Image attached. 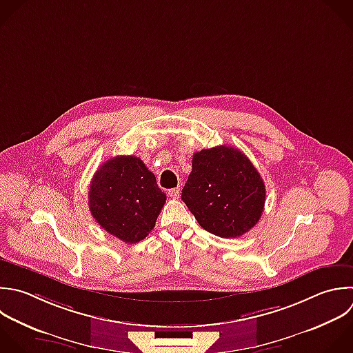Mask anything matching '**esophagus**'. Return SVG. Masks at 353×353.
Instances as JSON below:
<instances>
[{"label": "esophagus", "instance_id": "obj_1", "mask_svg": "<svg viewBox=\"0 0 353 353\" xmlns=\"http://www.w3.org/2000/svg\"><path fill=\"white\" fill-rule=\"evenodd\" d=\"M168 196H170L171 199H178V196H179V188L170 189V190H168Z\"/></svg>", "mask_w": 353, "mask_h": 353}]
</instances>
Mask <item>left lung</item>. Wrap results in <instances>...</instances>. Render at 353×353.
Returning a JSON list of instances; mask_svg holds the SVG:
<instances>
[{
  "mask_svg": "<svg viewBox=\"0 0 353 353\" xmlns=\"http://www.w3.org/2000/svg\"><path fill=\"white\" fill-rule=\"evenodd\" d=\"M263 181L239 149L222 145L193 154L182 200L207 232L239 237L259 221L265 205Z\"/></svg>",
  "mask_w": 353,
  "mask_h": 353,
  "instance_id": "1",
  "label": "left lung"
}]
</instances>
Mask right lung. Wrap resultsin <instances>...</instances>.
<instances>
[{
	"mask_svg": "<svg viewBox=\"0 0 353 353\" xmlns=\"http://www.w3.org/2000/svg\"><path fill=\"white\" fill-rule=\"evenodd\" d=\"M165 193L139 157L116 156L95 172L88 192L90 211L110 234L138 243L154 228Z\"/></svg>",
	"mask_w": 353,
	"mask_h": 353,
	"instance_id": "1",
	"label": "right lung"
}]
</instances>
